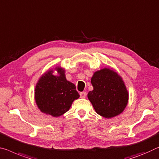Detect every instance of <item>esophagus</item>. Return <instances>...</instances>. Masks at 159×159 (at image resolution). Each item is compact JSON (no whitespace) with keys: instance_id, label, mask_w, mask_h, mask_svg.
<instances>
[{"instance_id":"34e87169","label":"esophagus","mask_w":159,"mask_h":159,"mask_svg":"<svg viewBox=\"0 0 159 159\" xmlns=\"http://www.w3.org/2000/svg\"><path fill=\"white\" fill-rule=\"evenodd\" d=\"M80 97H81V98H85V97H86V92H80Z\"/></svg>"}]
</instances>
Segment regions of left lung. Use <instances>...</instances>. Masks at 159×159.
Masks as SVG:
<instances>
[{"label":"left lung","instance_id":"left-lung-1","mask_svg":"<svg viewBox=\"0 0 159 159\" xmlns=\"http://www.w3.org/2000/svg\"><path fill=\"white\" fill-rule=\"evenodd\" d=\"M93 90L87 97L95 111L104 118H113L124 111L128 104L129 92L122 77L115 70L104 67L91 78Z\"/></svg>","mask_w":159,"mask_h":159}]
</instances>
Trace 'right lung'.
Returning <instances> with one entry per match:
<instances>
[{
    "instance_id": "1",
    "label": "right lung",
    "mask_w": 159,
    "mask_h": 159,
    "mask_svg": "<svg viewBox=\"0 0 159 159\" xmlns=\"http://www.w3.org/2000/svg\"><path fill=\"white\" fill-rule=\"evenodd\" d=\"M49 70L40 77L35 89V100L41 112L54 117L69 110L72 102L80 97L73 83L66 79L65 70L61 67Z\"/></svg>"
}]
</instances>
